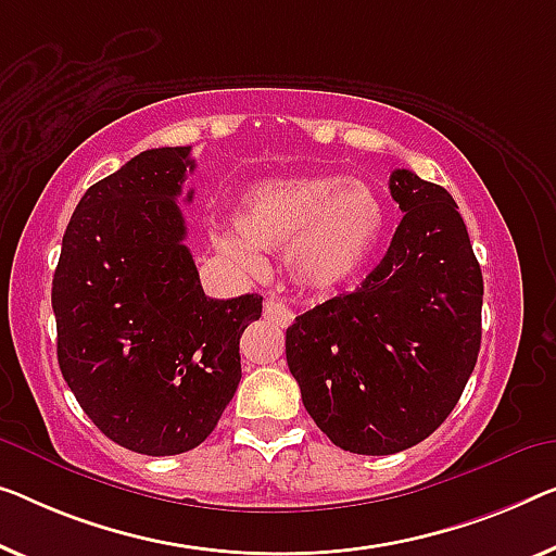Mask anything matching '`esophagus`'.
Listing matches in <instances>:
<instances>
[{"instance_id":"esophagus-1","label":"esophagus","mask_w":556,"mask_h":556,"mask_svg":"<svg viewBox=\"0 0 556 556\" xmlns=\"http://www.w3.org/2000/svg\"><path fill=\"white\" fill-rule=\"evenodd\" d=\"M264 319L277 327H289L294 321V312L285 302H279L277 296H267V302H264Z\"/></svg>"}]
</instances>
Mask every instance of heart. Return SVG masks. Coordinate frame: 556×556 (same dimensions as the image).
Wrapping results in <instances>:
<instances>
[{
  "instance_id": "b5f03b06",
  "label": "heart",
  "mask_w": 556,
  "mask_h": 556,
  "mask_svg": "<svg viewBox=\"0 0 556 556\" xmlns=\"http://www.w3.org/2000/svg\"><path fill=\"white\" fill-rule=\"evenodd\" d=\"M231 225L237 237L219 235V252L242 264L256 250L287 247V269L309 289H334L367 267L384 237L387 212L362 179L337 174L264 179L239 199Z\"/></svg>"
}]
</instances>
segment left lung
Listing matches in <instances>:
<instances>
[{
    "instance_id": "obj_1",
    "label": "left lung",
    "mask_w": 556,
    "mask_h": 556,
    "mask_svg": "<svg viewBox=\"0 0 556 556\" xmlns=\"http://www.w3.org/2000/svg\"><path fill=\"white\" fill-rule=\"evenodd\" d=\"M404 217L362 287L300 314L287 364L331 442L384 457L450 417L482 344V269L444 187L389 177Z\"/></svg>"
}]
</instances>
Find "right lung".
I'll return each instance as SVG.
<instances>
[{
	"instance_id": "add662e5",
	"label": "right lung",
	"mask_w": 556,
	"mask_h": 556,
	"mask_svg": "<svg viewBox=\"0 0 556 556\" xmlns=\"http://www.w3.org/2000/svg\"><path fill=\"white\" fill-rule=\"evenodd\" d=\"M189 152L147 149L89 187L52 279L64 382L102 434L149 457L214 432L242 379L239 337L262 317L260 294H204L177 204Z\"/></svg>"
}]
</instances>
